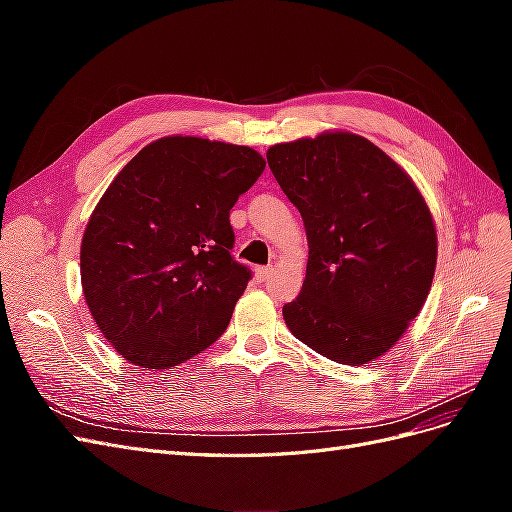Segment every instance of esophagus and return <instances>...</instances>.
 Masks as SVG:
<instances>
[{
  "mask_svg": "<svg viewBox=\"0 0 512 512\" xmlns=\"http://www.w3.org/2000/svg\"><path fill=\"white\" fill-rule=\"evenodd\" d=\"M269 277H271V267H258L256 269V280L258 282H269Z\"/></svg>",
  "mask_w": 512,
  "mask_h": 512,
  "instance_id": "34e87169",
  "label": "esophagus"
}]
</instances>
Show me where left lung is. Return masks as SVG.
I'll return each mask as SVG.
<instances>
[{
	"mask_svg": "<svg viewBox=\"0 0 512 512\" xmlns=\"http://www.w3.org/2000/svg\"><path fill=\"white\" fill-rule=\"evenodd\" d=\"M273 177L299 209L309 245L290 333L342 365L378 359L421 312L438 237L414 181L367 138L324 132L273 145Z\"/></svg>",
	"mask_w": 512,
	"mask_h": 512,
	"instance_id": "obj_1",
	"label": "left lung"
}]
</instances>
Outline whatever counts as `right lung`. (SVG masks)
I'll return each instance as SVG.
<instances>
[{
    "mask_svg": "<svg viewBox=\"0 0 512 512\" xmlns=\"http://www.w3.org/2000/svg\"><path fill=\"white\" fill-rule=\"evenodd\" d=\"M262 170L250 147L166 136L108 185L83 235L81 282L123 359L170 369L226 331L252 277L230 256V209Z\"/></svg>",
    "mask_w": 512,
    "mask_h": 512,
    "instance_id": "1",
    "label": "right lung"
}]
</instances>
